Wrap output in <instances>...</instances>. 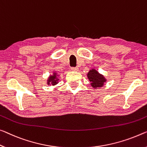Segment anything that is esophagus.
Masks as SVG:
<instances>
[{"label": "esophagus", "mask_w": 147, "mask_h": 147, "mask_svg": "<svg viewBox=\"0 0 147 147\" xmlns=\"http://www.w3.org/2000/svg\"><path fill=\"white\" fill-rule=\"evenodd\" d=\"M71 69L72 71H78V69H79V68L78 67H71Z\"/></svg>", "instance_id": "1"}]
</instances>
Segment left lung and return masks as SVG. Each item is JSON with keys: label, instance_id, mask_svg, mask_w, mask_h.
I'll list each match as a JSON object with an SVG mask.
<instances>
[{"label": "left lung", "instance_id": "left-lung-1", "mask_svg": "<svg viewBox=\"0 0 147 147\" xmlns=\"http://www.w3.org/2000/svg\"><path fill=\"white\" fill-rule=\"evenodd\" d=\"M87 78L91 82V86L95 89L102 87L104 83L107 81L102 75L94 69H92L89 71V73L87 74Z\"/></svg>", "mask_w": 147, "mask_h": 147}]
</instances>
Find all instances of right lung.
Masks as SVG:
<instances>
[{
	"mask_svg": "<svg viewBox=\"0 0 147 147\" xmlns=\"http://www.w3.org/2000/svg\"><path fill=\"white\" fill-rule=\"evenodd\" d=\"M57 74L56 73H54L53 76H51L50 77H49L48 80H47V84L48 85H50V84H52L53 85H55L57 84V83H58V79L57 78Z\"/></svg>",
	"mask_w": 147,
	"mask_h": 147,
	"instance_id": "obj_1",
	"label": "right lung"
}]
</instances>
